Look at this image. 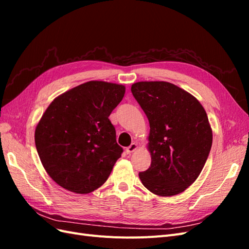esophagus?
I'll return each mask as SVG.
<instances>
[{
  "instance_id": "esophagus-1",
  "label": "esophagus",
  "mask_w": 249,
  "mask_h": 249,
  "mask_svg": "<svg viewBox=\"0 0 249 249\" xmlns=\"http://www.w3.org/2000/svg\"><path fill=\"white\" fill-rule=\"evenodd\" d=\"M137 148H138V144H137V143H132V144H131L129 147L125 148V153H126L127 155H131V154L134 153L135 150H136Z\"/></svg>"
}]
</instances>
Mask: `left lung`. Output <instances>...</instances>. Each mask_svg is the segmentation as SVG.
<instances>
[{
	"label": "left lung",
	"instance_id": "8db88e82",
	"mask_svg": "<svg viewBox=\"0 0 249 249\" xmlns=\"http://www.w3.org/2000/svg\"><path fill=\"white\" fill-rule=\"evenodd\" d=\"M132 93L149 122L152 164L139 178L159 196L184 192L198 178L212 146L206 110L186 90L164 81L137 82Z\"/></svg>",
	"mask_w": 249,
	"mask_h": 249
}]
</instances>
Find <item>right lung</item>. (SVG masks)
<instances>
[{"instance_id":"right-lung-1","label":"right lung","mask_w":249,"mask_h":249,"mask_svg":"<svg viewBox=\"0 0 249 249\" xmlns=\"http://www.w3.org/2000/svg\"><path fill=\"white\" fill-rule=\"evenodd\" d=\"M124 85L89 81L57 96L35 129V145L48 175L64 189L87 194L100 188L122 157L109 116Z\"/></svg>"}]
</instances>
